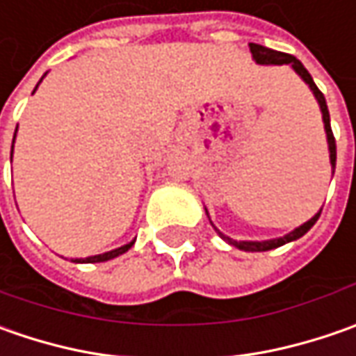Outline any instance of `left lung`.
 I'll return each mask as SVG.
<instances>
[{
  "label": "left lung",
  "mask_w": 356,
  "mask_h": 356,
  "mask_svg": "<svg viewBox=\"0 0 356 356\" xmlns=\"http://www.w3.org/2000/svg\"><path fill=\"white\" fill-rule=\"evenodd\" d=\"M250 51H252L255 63H259V65H291V67L295 69V73L301 76V79L307 83L309 87H311L313 95H315V99L319 101V106H321L325 132H327V143H329V152H331V166H333V172H335L337 144H335V136H333V130H331L329 108H327V103H325L323 92L317 89V85H315L313 76L309 75V71L303 67V65H301V61H299V59H295L293 55H289V53H281V51H275V49H267L264 47V45H257V43H250ZM319 216H321V212L315 213V216H313L309 222H305L303 226H299L297 229H293L291 234H287V236H283V238L280 239H269V241H236V239H229L227 236H222V234H220V236L226 239L227 243L236 245L238 250H243V252H269V250H275V248H280V245L287 243V241H293V239L305 236L309 229L315 226V222L319 220Z\"/></svg>",
  "instance_id": "obj_1"
}]
</instances>
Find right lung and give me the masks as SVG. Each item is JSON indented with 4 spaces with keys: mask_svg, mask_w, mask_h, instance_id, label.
<instances>
[{
    "mask_svg": "<svg viewBox=\"0 0 356 356\" xmlns=\"http://www.w3.org/2000/svg\"><path fill=\"white\" fill-rule=\"evenodd\" d=\"M43 81V79H41ZM39 81V83H41ZM39 87V85H37ZM35 87V89H37ZM15 132H17V129H15ZM11 154H13V144H11ZM132 243L134 241H130V243H127V245H122V248H118V250H113V252H106V253H101V255H92V257H85V259H76L79 264H101V261H108V259H113V257H117V255H120V253L129 252L130 248H132Z\"/></svg>",
    "mask_w": 356,
    "mask_h": 356,
    "instance_id": "1",
    "label": "right lung"
}]
</instances>
